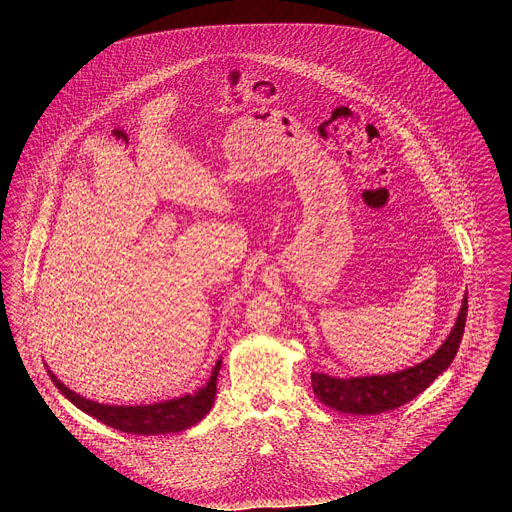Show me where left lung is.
Wrapping results in <instances>:
<instances>
[{"label":"left lung","mask_w":512,"mask_h":512,"mask_svg":"<svg viewBox=\"0 0 512 512\" xmlns=\"http://www.w3.org/2000/svg\"><path fill=\"white\" fill-rule=\"evenodd\" d=\"M466 313H468V293L464 295L461 313L449 338L443 341V345L430 359H426L420 365L411 366L395 374L345 378V380L313 372L311 384L318 401L334 411L349 414L386 413L409 403L453 363L463 340Z\"/></svg>","instance_id":"left-lung-1"}]
</instances>
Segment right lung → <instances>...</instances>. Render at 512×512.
<instances>
[{
	"label": "right lung",
	"mask_w": 512,
	"mask_h": 512,
	"mask_svg": "<svg viewBox=\"0 0 512 512\" xmlns=\"http://www.w3.org/2000/svg\"><path fill=\"white\" fill-rule=\"evenodd\" d=\"M219 361L213 368V376L209 378L207 386L197 393H190L178 399L155 403V405H140V407H115V405H103L90 399L80 397L78 393L69 390L65 384H61L51 372L49 378L59 391L74 403L80 411L98 418L99 422L121 430L124 434H136V436H159V434H174L188 430L190 426L197 424L205 414L211 411L217 395V376L220 370Z\"/></svg>",
	"instance_id": "1"
}]
</instances>
